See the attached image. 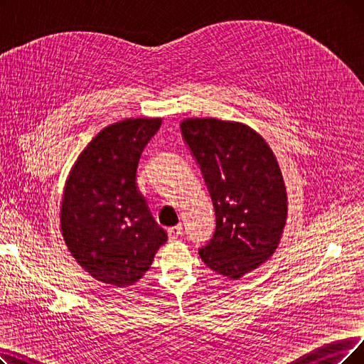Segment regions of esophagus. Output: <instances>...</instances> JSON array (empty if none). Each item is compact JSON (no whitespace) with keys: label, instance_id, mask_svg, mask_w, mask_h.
I'll return each instance as SVG.
<instances>
[{"label":"esophagus","instance_id":"1","mask_svg":"<svg viewBox=\"0 0 364 364\" xmlns=\"http://www.w3.org/2000/svg\"><path fill=\"white\" fill-rule=\"evenodd\" d=\"M167 235H168V239H170V240H176V239L181 237V235H182V225L178 224V225H174V227H170V228L167 230Z\"/></svg>","mask_w":364,"mask_h":364}]
</instances>
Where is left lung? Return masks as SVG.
<instances>
[{
	"label": "left lung",
	"instance_id": "left-lung-1",
	"mask_svg": "<svg viewBox=\"0 0 364 364\" xmlns=\"http://www.w3.org/2000/svg\"><path fill=\"white\" fill-rule=\"evenodd\" d=\"M181 129L216 218L200 258L213 272L239 279L267 261L282 236L287 193L278 161L264 139L239 122L193 118Z\"/></svg>",
	"mask_w": 364,
	"mask_h": 364
}]
</instances>
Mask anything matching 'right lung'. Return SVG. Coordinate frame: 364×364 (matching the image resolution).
<instances>
[{
	"label": "right lung",
	"instance_id": "1",
	"mask_svg": "<svg viewBox=\"0 0 364 364\" xmlns=\"http://www.w3.org/2000/svg\"><path fill=\"white\" fill-rule=\"evenodd\" d=\"M159 125V118L109 125L79 155L65 185L61 228L68 250L114 288L139 281L167 242L136 182L143 148Z\"/></svg>",
	"mask_w": 364,
	"mask_h": 364
}]
</instances>
